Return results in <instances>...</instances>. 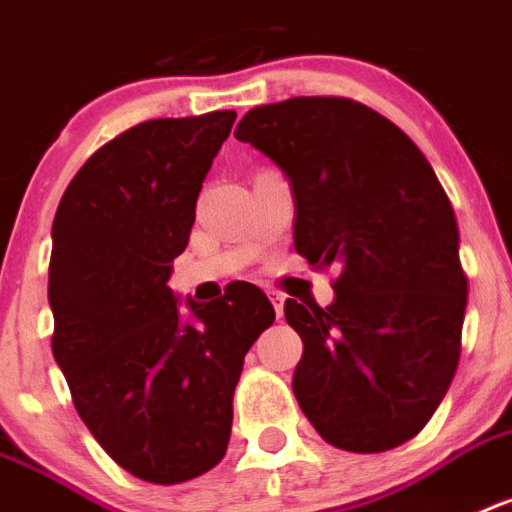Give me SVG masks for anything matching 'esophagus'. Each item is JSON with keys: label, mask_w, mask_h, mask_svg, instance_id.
I'll list each match as a JSON object with an SVG mask.
<instances>
[{"label": "esophagus", "mask_w": 512, "mask_h": 512, "mask_svg": "<svg viewBox=\"0 0 512 512\" xmlns=\"http://www.w3.org/2000/svg\"><path fill=\"white\" fill-rule=\"evenodd\" d=\"M268 297H270V302H273V307H276V315H278V318H284V302H286L284 294L276 292V289H270Z\"/></svg>", "instance_id": "esophagus-1"}]
</instances>
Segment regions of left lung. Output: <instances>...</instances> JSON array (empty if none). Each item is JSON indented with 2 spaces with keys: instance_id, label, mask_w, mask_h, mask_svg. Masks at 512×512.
Here are the masks:
<instances>
[{
  "instance_id": "8db88e82",
  "label": "left lung",
  "mask_w": 512,
  "mask_h": 512,
  "mask_svg": "<svg viewBox=\"0 0 512 512\" xmlns=\"http://www.w3.org/2000/svg\"><path fill=\"white\" fill-rule=\"evenodd\" d=\"M234 136L292 186L294 249L342 270L328 307L284 305L305 344L292 378L302 413L339 450L400 447L450 389L468 302L434 168L392 120L342 97L255 107Z\"/></svg>"
}]
</instances>
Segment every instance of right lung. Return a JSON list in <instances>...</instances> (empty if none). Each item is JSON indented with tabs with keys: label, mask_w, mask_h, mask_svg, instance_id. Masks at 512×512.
Instances as JSON below:
<instances>
[{
	"label": "right lung",
	"mask_w": 512,
	"mask_h": 512,
	"mask_svg": "<svg viewBox=\"0 0 512 512\" xmlns=\"http://www.w3.org/2000/svg\"><path fill=\"white\" fill-rule=\"evenodd\" d=\"M234 120L215 110L128 128L86 160L52 223V355L94 439L152 484L223 460L244 355L276 318L247 281L213 302L168 286Z\"/></svg>",
	"instance_id": "add662e5"
}]
</instances>
